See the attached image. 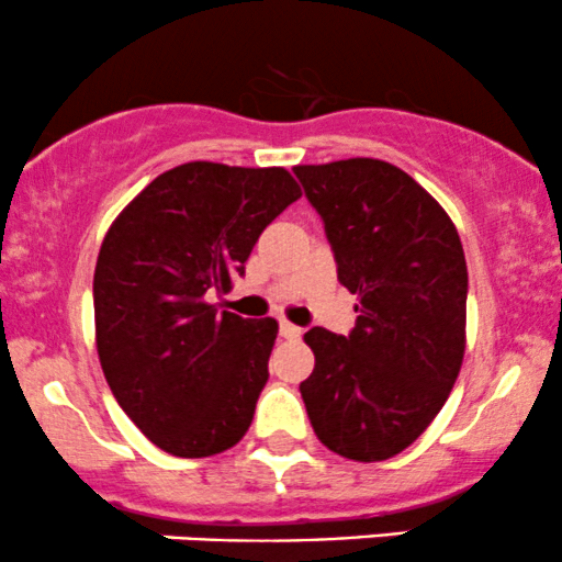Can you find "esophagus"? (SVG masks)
I'll return each mask as SVG.
<instances>
[{
    "label": "esophagus",
    "mask_w": 562,
    "mask_h": 562,
    "mask_svg": "<svg viewBox=\"0 0 562 562\" xmlns=\"http://www.w3.org/2000/svg\"><path fill=\"white\" fill-rule=\"evenodd\" d=\"M280 335H282V338H288V340H299L301 335H303V330H301V327H295L293 322L282 319L280 322Z\"/></svg>",
    "instance_id": "1"
}]
</instances>
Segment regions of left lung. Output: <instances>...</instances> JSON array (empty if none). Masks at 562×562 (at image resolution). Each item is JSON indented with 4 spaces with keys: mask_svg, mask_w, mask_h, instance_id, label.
Segmentation results:
<instances>
[{
    "mask_svg": "<svg viewBox=\"0 0 562 562\" xmlns=\"http://www.w3.org/2000/svg\"><path fill=\"white\" fill-rule=\"evenodd\" d=\"M325 222L338 280L359 295L351 335L312 327L301 383L314 434L346 460L380 462L425 434L465 357L468 267L441 203L398 166H295Z\"/></svg>",
    "mask_w": 562,
    "mask_h": 562,
    "instance_id": "8db88e82",
    "label": "left lung"
}]
</instances>
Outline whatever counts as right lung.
<instances>
[{
    "label": "right lung",
    "instance_id": "obj_1",
    "mask_svg": "<svg viewBox=\"0 0 562 562\" xmlns=\"http://www.w3.org/2000/svg\"><path fill=\"white\" fill-rule=\"evenodd\" d=\"M301 187L282 166L190 160L115 216L94 267V340L115 402L173 457L222 454L248 434L277 319L216 312L267 224Z\"/></svg>",
    "mask_w": 562,
    "mask_h": 562
}]
</instances>
